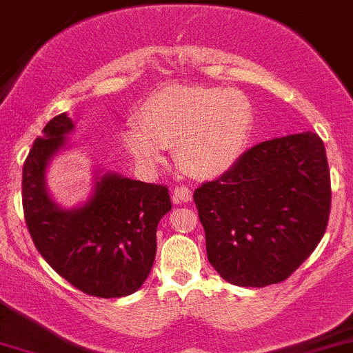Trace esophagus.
Masks as SVG:
<instances>
[{"label":"esophagus","instance_id":"obj_1","mask_svg":"<svg viewBox=\"0 0 353 353\" xmlns=\"http://www.w3.org/2000/svg\"><path fill=\"white\" fill-rule=\"evenodd\" d=\"M193 192L192 188L188 186H176L172 192V202L174 203H186L192 202Z\"/></svg>","mask_w":353,"mask_h":353}]
</instances>
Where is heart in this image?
<instances>
[{
	"label": "heart",
	"instance_id": "obj_1",
	"mask_svg": "<svg viewBox=\"0 0 353 353\" xmlns=\"http://www.w3.org/2000/svg\"><path fill=\"white\" fill-rule=\"evenodd\" d=\"M140 120L125 127L123 141L146 169L163 163L169 146L192 176L214 179L236 165L254 125L245 94L225 87H169L144 102Z\"/></svg>",
	"mask_w": 353,
	"mask_h": 353
}]
</instances>
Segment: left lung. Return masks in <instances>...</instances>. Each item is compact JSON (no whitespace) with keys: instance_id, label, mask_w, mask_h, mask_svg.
I'll list each match as a JSON object with an SVG mask.
<instances>
[{"instance_id":"1","label":"left lung","mask_w":353,"mask_h":353,"mask_svg":"<svg viewBox=\"0 0 353 353\" xmlns=\"http://www.w3.org/2000/svg\"><path fill=\"white\" fill-rule=\"evenodd\" d=\"M193 200L207 258L230 284L285 281L324 236L331 210L325 148L314 132L256 144Z\"/></svg>"}]
</instances>
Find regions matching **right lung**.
Listing matches in <instances>:
<instances>
[{"mask_svg": "<svg viewBox=\"0 0 353 353\" xmlns=\"http://www.w3.org/2000/svg\"><path fill=\"white\" fill-rule=\"evenodd\" d=\"M72 130L68 113L52 118L26 158L22 203L29 233L45 261L85 294L128 296L151 272L158 223L172 209L169 190L101 169L83 203L59 205L48 192L47 169L71 148Z\"/></svg>", "mask_w": 353, "mask_h": 353, "instance_id": "obj_1", "label": "right lung"}]
</instances>
